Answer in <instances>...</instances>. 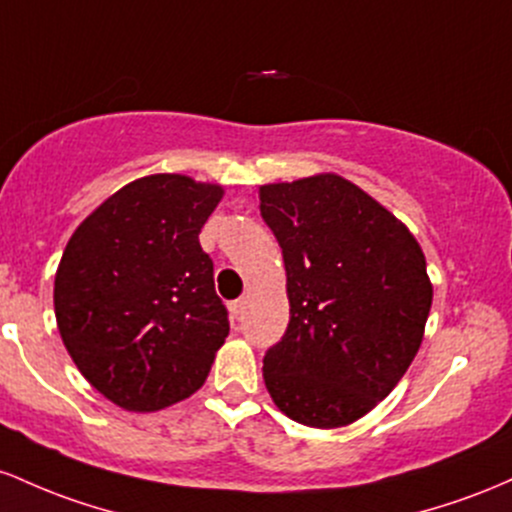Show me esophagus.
Returning a JSON list of instances; mask_svg holds the SVG:
<instances>
[{
  "mask_svg": "<svg viewBox=\"0 0 512 512\" xmlns=\"http://www.w3.org/2000/svg\"><path fill=\"white\" fill-rule=\"evenodd\" d=\"M244 304L246 300H234L229 302V314H232V319H241V314H244Z\"/></svg>",
  "mask_w": 512,
  "mask_h": 512,
  "instance_id": "1",
  "label": "esophagus"
}]
</instances>
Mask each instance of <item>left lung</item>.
<instances>
[{
  "label": "left lung",
  "mask_w": 512,
  "mask_h": 512,
  "mask_svg": "<svg viewBox=\"0 0 512 512\" xmlns=\"http://www.w3.org/2000/svg\"><path fill=\"white\" fill-rule=\"evenodd\" d=\"M258 200L290 300L263 382L292 421L348 426L389 396L421 348L433 304L426 256L399 217L331 171L258 186Z\"/></svg>",
  "instance_id": "1"
}]
</instances>
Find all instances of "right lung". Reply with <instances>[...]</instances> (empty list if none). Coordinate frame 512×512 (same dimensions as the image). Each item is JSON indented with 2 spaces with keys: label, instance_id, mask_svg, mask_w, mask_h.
<instances>
[{
  "label": "right lung",
  "instance_id": "1",
  "mask_svg": "<svg viewBox=\"0 0 512 512\" xmlns=\"http://www.w3.org/2000/svg\"><path fill=\"white\" fill-rule=\"evenodd\" d=\"M225 186L149 174L74 229L55 273V319L84 380L149 413L203 387L229 333L198 234Z\"/></svg>",
  "mask_w": 512,
  "mask_h": 512
}]
</instances>
